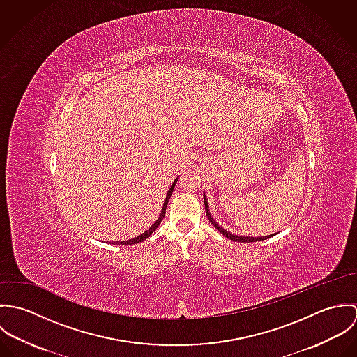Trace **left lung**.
Segmentation results:
<instances>
[{
  "instance_id": "8db88e82",
  "label": "left lung",
  "mask_w": 357,
  "mask_h": 357,
  "mask_svg": "<svg viewBox=\"0 0 357 357\" xmlns=\"http://www.w3.org/2000/svg\"><path fill=\"white\" fill-rule=\"evenodd\" d=\"M204 208H206V214H207V218H208V221L217 228V231L221 234V235H224L225 238H228V239H231V241H235V242H245V243H249V242H258V241H265V239H269V238H272V236H275V235H268V236H259V238H250V236H239V235H234V234H231V232H228V231H225L224 228H221L215 221H214V218L211 217V213H210V210H208V204H207V201H206V195H204Z\"/></svg>"
}]
</instances>
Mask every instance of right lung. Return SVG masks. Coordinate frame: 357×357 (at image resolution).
<instances>
[{
    "instance_id": "add662e5",
    "label": "right lung",
    "mask_w": 357,
    "mask_h": 357,
    "mask_svg": "<svg viewBox=\"0 0 357 357\" xmlns=\"http://www.w3.org/2000/svg\"><path fill=\"white\" fill-rule=\"evenodd\" d=\"M177 180L178 178H176L174 181H173V184H172V187L169 188V191H167V194H166V199H165V202H163V207H162V211H160V215H159V218L153 222V225L146 231V232H143L142 235H139L137 238H135V239H129V241H123V242H114V245H135V243H140V242H143V241H146L150 235H153V231L158 228V225L162 222V220H163V217H165V213H166V206H167V202H169V199H170V197H172V192H173V188H174V185H176V183H177Z\"/></svg>"
}]
</instances>
